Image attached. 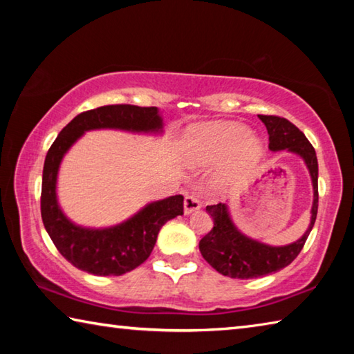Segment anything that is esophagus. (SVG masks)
<instances>
[{
    "mask_svg": "<svg viewBox=\"0 0 354 354\" xmlns=\"http://www.w3.org/2000/svg\"><path fill=\"white\" fill-rule=\"evenodd\" d=\"M201 207V200L196 194H187L184 196V214L189 215L192 212L198 211Z\"/></svg>",
    "mask_w": 354,
    "mask_h": 354,
    "instance_id": "esophagus-1",
    "label": "esophagus"
}]
</instances>
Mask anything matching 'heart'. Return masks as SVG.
Listing matches in <instances>:
<instances>
[{
  "instance_id": "obj_1",
  "label": "heart",
  "mask_w": 354,
  "mask_h": 354,
  "mask_svg": "<svg viewBox=\"0 0 354 354\" xmlns=\"http://www.w3.org/2000/svg\"><path fill=\"white\" fill-rule=\"evenodd\" d=\"M248 137V129L237 123L198 124L185 134L184 159L190 165L206 167L232 154L221 170V179L230 184H241L261 156V145Z\"/></svg>"
}]
</instances>
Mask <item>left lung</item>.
Here are the masks:
<instances>
[{"label":"left lung","mask_w":354,"mask_h":354,"mask_svg":"<svg viewBox=\"0 0 354 354\" xmlns=\"http://www.w3.org/2000/svg\"><path fill=\"white\" fill-rule=\"evenodd\" d=\"M266 124L268 133V148L272 151L287 149L301 156L308 165L314 185V203L310 211V225L301 239L286 247H270V245L253 241L243 236L231 221L230 212L223 203L207 206L206 211L214 220V227L200 241L201 256L218 273L230 278L251 279L263 274H270L289 266L303 250L304 243L317 218L319 209V164L314 147L301 131L287 118L278 115H257Z\"/></svg>","instance_id":"1"}]
</instances>
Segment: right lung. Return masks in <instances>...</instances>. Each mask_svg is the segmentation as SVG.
Returning a JSON list of instances; mask_svg holds the SVG:
<instances>
[{
    "label": "right lung",
    "mask_w": 354,
    "mask_h": 354,
    "mask_svg": "<svg viewBox=\"0 0 354 354\" xmlns=\"http://www.w3.org/2000/svg\"><path fill=\"white\" fill-rule=\"evenodd\" d=\"M123 129L158 133L162 118L158 107L111 104L81 112L53 142L45 158L40 211L45 230L65 259L82 272L98 277H120L148 259L167 221L184 214V196L175 195L149 203L134 217L104 230L82 227L65 217L56 198V181L64 154L91 129Z\"/></svg>",
    "instance_id": "right-lung-1"
}]
</instances>
